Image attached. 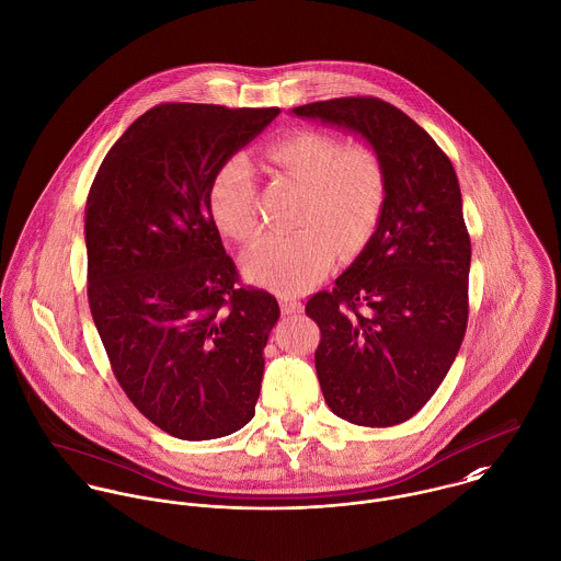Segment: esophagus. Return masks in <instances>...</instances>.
<instances>
[{"label": "esophagus", "instance_id": "1", "mask_svg": "<svg viewBox=\"0 0 561 561\" xmlns=\"http://www.w3.org/2000/svg\"><path fill=\"white\" fill-rule=\"evenodd\" d=\"M278 302H280V311H283V316H294V313H300V311H302V305H300L298 300L289 298V296H280V298H278Z\"/></svg>", "mask_w": 561, "mask_h": 561}]
</instances>
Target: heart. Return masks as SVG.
Returning <instances> with one entry per match:
<instances>
[{"mask_svg": "<svg viewBox=\"0 0 561 561\" xmlns=\"http://www.w3.org/2000/svg\"><path fill=\"white\" fill-rule=\"evenodd\" d=\"M265 158L283 179L302 187L294 220L298 231L254 243L243 256V272L274 291L302 294L328 274L336 250L352 256L374 238L387 205V168L374 147H345L341 138L316 129L272 142ZM207 209L222 236L240 243L256 238L254 181L245 158L218 165Z\"/></svg>", "mask_w": 561, "mask_h": 561, "instance_id": "1", "label": "heart"}]
</instances>
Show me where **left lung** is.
<instances>
[{"label":"left lung","mask_w":561,"mask_h":561,"mask_svg":"<svg viewBox=\"0 0 561 561\" xmlns=\"http://www.w3.org/2000/svg\"><path fill=\"white\" fill-rule=\"evenodd\" d=\"M365 138L385 161L382 220L356 261L307 302L328 408L365 427L408 421L454 365L469 321L471 240L456 170L432 136L376 96L291 110Z\"/></svg>","instance_id":"8db88e82"}]
</instances>
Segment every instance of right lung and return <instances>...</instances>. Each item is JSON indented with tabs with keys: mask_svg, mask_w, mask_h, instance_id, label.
Here are the masks:
<instances>
[{
	"mask_svg": "<svg viewBox=\"0 0 561 561\" xmlns=\"http://www.w3.org/2000/svg\"><path fill=\"white\" fill-rule=\"evenodd\" d=\"M278 107L163 103L110 149L85 201L88 305L131 403L181 440H211L252 416L263 347L280 318L243 287L207 209L222 161Z\"/></svg>",
	"mask_w": 561,
	"mask_h": 561,
	"instance_id": "obj_1",
	"label": "right lung"
}]
</instances>
